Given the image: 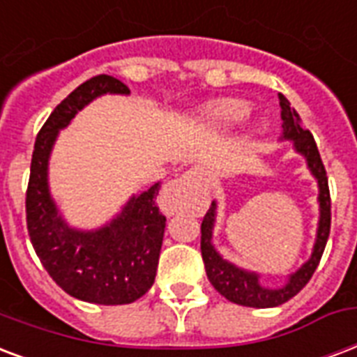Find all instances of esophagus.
Returning a JSON list of instances; mask_svg holds the SVG:
<instances>
[{
	"label": "esophagus",
	"instance_id": "esophagus-1",
	"mask_svg": "<svg viewBox=\"0 0 357 357\" xmlns=\"http://www.w3.org/2000/svg\"><path fill=\"white\" fill-rule=\"evenodd\" d=\"M204 178V170L200 167H192L190 170H187V172L181 176V178L174 179L172 183L168 185L167 189V197H170L174 200V198H179L183 197V195H187V192H190V190L195 189L200 181H202Z\"/></svg>",
	"mask_w": 357,
	"mask_h": 357
}]
</instances>
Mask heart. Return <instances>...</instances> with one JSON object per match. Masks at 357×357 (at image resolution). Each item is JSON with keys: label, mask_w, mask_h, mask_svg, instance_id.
<instances>
[{"label": "heart", "mask_w": 357, "mask_h": 357, "mask_svg": "<svg viewBox=\"0 0 357 357\" xmlns=\"http://www.w3.org/2000/svg\"><path fill=\"white\" fill-rule=\"evenodd\" d=\"M247 114H249V105L243 100H222L209 108L206 114V121L215 129H230L239 121H243Z\"/></svg>", "instance_id": "heart-1"}]
</instances>
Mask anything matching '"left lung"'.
<instances>
[{
	"mask_svg": "<svg viewBox=\"0 0 357 357\" xmlns=\"http://www.w3.org/2000/svg\"><path fill=\"white\" fill-rule=\"evenodd\" d=\"M279 105H281V118H282V136L281 140H292L294 149L299 155H303L307 160V168L311 170L318 183V206H320V219H318L317 239L312 247L311 258L307 260L301 268L288 275V281L281 288H266L260 284V275L255 271H247L232 262H228L217 252V249L211 243L213 239V227H215V215H217V204L211 202V208L202 221V249L204 266L208 273L209 282L213 284L217 292L225 296L228 301L238 303L243 307H257V309H266V307L282 305L284 301L294 298L296 294L311 281L314 269L320 264V258L324 255L328 238H330L331 228V200H330V187H328V176L326 168L318 153L317 142L307 129H303L301 119L298 112L290 108V102L282 93H279Z\"/></svg>",
	"mask_w": 357,
	"mask_h": 357,
	"instance_id": "1",
	"label": "left lung"
}]
</instances>
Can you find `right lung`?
Listing matches in <instances>:
<instances>
[{"label":"right lung","mask_w":357,"mask_h":357,"mask_svg":"<svg viewBox=\"0 0 357 357\" xmlns=\"http://www.w3.org/2000/svg\"><path fill=\"white\" fill-rule=\"evenodd\" d=\"M106 93L130 91L114 76H93L67 95L46 119L31 157L26 221L35 252L56 284L88 303L125 305L142 298L157 275L167 227V217L155 204L160 183L132 195L112 221L95 230L69 227L48 189V159L59 130L84 106Z\"/></svg>","instance_id":"1"}]
</instances>
